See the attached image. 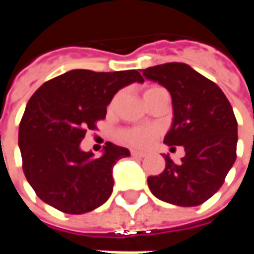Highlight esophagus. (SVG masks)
I'll return each mask as SVG.
<instances>
[{
	"label": "esophagus",
	"instance_id": "esophagus-1",
	"mask_svg": "<svg viewBox=\"0 0 254 254\" xmlns=\"http://www.w3.org/2000/svg\"><path fill=\"white\" fill-rule=\"evenodd\" d=\"M130 155H132L133 158H140V159H141V158H145V154H144V152H138V151H132Z\"/></svg>",
	"mask_w": 254,
	"mask_h": 254
}]
</instances>
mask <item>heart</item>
<instances>
[{"label":"heart","instance_id":"obj_1","mask_svg":"<svg viewBox=\"0 0 254 254\" xmlns=\"http://www.w3.org/2000/svg\"><path fill=\"white\" fill-rule=\"evenodd\" d=\"M160 87H149L144 91V99L147 100L151 96V95L159 91ZM117 99L118 96H116L114 99L111 100L110 109H113L117 103ZM160 134L159 127H125L118 132V140L121 143L127 144V145H130V147H134V148H147L151 144L154 143L155 138L158 137Z\"/></svg>","mask_w":254,"mask_h":254}]
</instances>
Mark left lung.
<instances>
[{
  "label": "left lung",
  "mask_w": 254,
  "mask_h": 254,
  "mask_svg": "<svg viewBox=\"0 0 254 254\" xmlns=\"http://www.w3.org/2000/svg\"><path fill=\"white\" fill-rule=\"evenodd\" d=\"M143 76L170 92L174 118L165 141L182 145L185 156L174 163L163 155L166 169L148 177L155 197L180 207H196L212 197L237 158V120L223 91L182 63L143 69Z\"/></svg>",
  "instance_id": "obj_1"
}]
</instances>
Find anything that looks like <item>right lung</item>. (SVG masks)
<instances>
[{
  "instance_id": "add662e5",
  "label": "right lung",
  "mask_w": 254,
  "mask_h": 254,
  "mask_svg": "<svg viewBox=\"0 0 254 254\" xmlns=\"http://www.w3.org/2000/svg\"><path fill=\"white\" fill-rule=\"evenodd\" d=\"M143 83L137 70L74 69L43 83L27 103L19 127L23 171L36 196L58 211L80 215L107 201L113 166L129 149L106 143L103 155L80 149L87 130L105 120L118 89Z\"/></svg>"
}]
</instances>
